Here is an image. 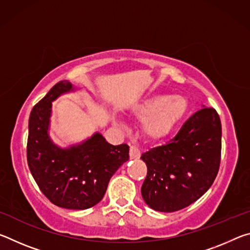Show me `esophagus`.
Listing matches in <instances>:
<instances>
[{
    "label": "esophagus",
    "instance_id": "1",
    "mask_svg": "<svg viewBox=\"0 0 250 250\" xmlns=\"http://www.w3.org/2000/svg\"><path fill=\"white\" fill-rule=\"evenodd\" d=\"M129 154H130L131 159H139V158H140V155H141V152L135 146H130Z\"/></svg>",
    "mask_w": 250,
    "mask_h": 250
}]
</instances>
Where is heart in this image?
Returning <instances> with one entry per match:
<instances>
[{"instance_id": "1", "label": "heart", "mask_w": 250, "mask_h": 250, "mask_svg": "<svg viewBox=\"0 0 250 250\" xmlns=\"http://www.w3.org/2000/svg\"><path fill=\"white\" fill-rule=\"evenodd\" d=\"M188 111V103L182 97L153 95L140 101L132 115L142 121V132L150 140H159L171 132Z\"/></svg>"}]
</instances>
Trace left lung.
I'll return each instance as SVG.
<instances>
[{"mask_svg": "<svg viewBox=\"0 0 250 250\" xmlns=\"http://www.w3.org/2000/svg\"><path fill=\"white\" fill-rule=\"evenodd\" d=\"M222 125L214 108H202L174 138L141 155L147 172L141 188L145 202L158 211L180 210L208 189L219 170Z\"/></svg>", "mask_w": 250, "mask_h": 250, "instance_id": "8db88e82", "label": "left lung"}]
</instances>
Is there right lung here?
Listing matches in <instances>:
<instances>
[{"instance_id":"add662e5","label":"right lung","mask_w":250,"mask_h":250,"mask_svg":"<svg viewBox=\"0 0 250 250\" xmlns=\"http://www.w3.org/2000/svg\"><path fill=\"white\" fill-rule=\"evenodd\" d=\"M73 89L57 83L34 105L28 120L27 163L42 193L56 206L87 209L103 200L111 176L129 160L125 143L112 146L99 133L83 145L59 149L48 137L52 101Z\"/></svg>"}]
</instances>
